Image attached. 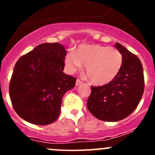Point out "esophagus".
I'll return each mask as SVG.
<instances>
[{
    "instance_id": "1",
    "label": "esophagus",
    "mask_w": 155,
    "mask_h": 155,
    "mask_svg": "<svg viewBox=\"0 0 155 155\" xmlns=\"http://www.w3.org/2000/svg\"><path fill=\"white\" fill-rule=\"evenodd\" d=\"M82 84V81H80L79 80V79H77V81H76V85L77 86H79V85H81V84Z\"/></svg>"
}]
</instances>
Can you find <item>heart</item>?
<instances>
[{
	"instance_id": "obj_1",
	"label": "heart",
	"mask_w": 155,
	"mask_h": 155,
	"mask_svg": "<svg viewBox=\"0 0 155 155\" xmlns=\"http://www.w3.org/2000/svg\"><path fill=\"white\" fill-rule=\"evenodd\" d=\"M123 57L116 48L98 44H84L75 52H69L65 65L70 73L80 71L83 65L90 81L96 85H105L113 81L120 73Z\"/></svg>"
}]
</instances>
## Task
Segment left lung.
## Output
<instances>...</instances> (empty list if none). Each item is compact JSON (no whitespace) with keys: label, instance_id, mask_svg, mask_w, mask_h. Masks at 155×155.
<instances>
[{"label":"left lung","instance_id":"left-lung-1","mask_svg":"<svg viewBox=\"0 0 155 155\" xmlns=\"http://www.w3.org/2000/svg\"><path fill=\"white\" fill-rule=\"evenodd\" d=\"M123 57L120 73L109 84L91 86L87 109L100 120L116 122L127 118L137 107L144 90L143 67L136 55L116 42Z\"/></svg>","mask_w":155,"mask_h":155}]
</instances>
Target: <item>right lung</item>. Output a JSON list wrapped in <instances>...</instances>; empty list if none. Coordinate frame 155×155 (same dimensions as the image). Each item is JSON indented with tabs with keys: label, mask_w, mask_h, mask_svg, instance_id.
Here are the masks:
<instances>
[{
	"label": "right lung",
	"mask_w": 155,
	"mask_h": 155,
	"mask_svg": "<svg viewBox=\"0 0 155 155\" xmlns=\"http://www.w3.org/2000/svg\"><path fill=\"white\" fill-rule=\"evenodd\" d=\"M66 54L61 43H42L18 59L9 93L14 109L24 120L48 125L57 120L63 96L76 82L63 72Z\"/></svg>",
	"instance_id": "obj_1"
}]
</instances>
